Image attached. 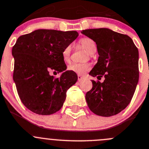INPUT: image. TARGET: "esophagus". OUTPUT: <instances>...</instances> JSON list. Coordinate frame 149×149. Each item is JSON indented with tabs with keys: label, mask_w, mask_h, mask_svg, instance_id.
Segmentation results:
<instances>
[{
	"label": "esophagus",
	"mask_w": 149,
	"mask_h": 149,
	"mask_svg": "<svg viewBox=\"0 0 149 149\" xmlns=\"http://www.w3.org/2000/svg\"><path fill=\"white\" fill-rule=\"evenodd\" d=\"M83 79H84V77H83L82 76H81V75H78V80H79V81H81Z\"/></svg>",
	"instance_id": "34e87169"
}]
</instances>
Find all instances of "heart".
<instances>
[{
    "mask_svg": "<svg viewBox=\"0 0 149 149\" xmlns=\"http://www.w3.org/2000/svg\"><path fill=\"white\" fill-rule=\"evenodd\" d=\"M79 45L85 49L90 54H93L96 51V44L93 40L89 37H84L79 41ZM62 59L65 62H70L71 56V46L68 45L63 49L62 53ZM91 66L88 63H72L68 67V70L79 75H83L88 71Z\"/></svg>",
    "mask_w": 149,
    "mask_h": 149,
    "instance_id": "b5f03b06",
    "label": "heart"
}]
</instances>
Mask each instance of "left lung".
Masks as SVG:
<instances>
[{
	"label": "left lung",
	"instance_id": "obj_1",
	"mask_svg": "<svg viewBox=\"0 0 149 149\" xmlns=\"http://www.w3.org/2000/svg\"><path fill=\"white\" fill-rule=\"evenodd\" d=\"M81 33L95 42L99 55L89 74L105 78L102 83L92 80L93 87L85 95L87 105L99 116L117 115L129 105L138 83V49L131 37L110 29H86Z\"/></svg>",
	"mask_w": 149,
	"mask_h": 149
}]
</instances>
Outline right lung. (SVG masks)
<instances>
[{"instance_id":"add662e5","label":"right lung","mask_w":149,"mask_h":149,"mask_svg":"<svg viewBox=\"0 0 149 149\" xmlns=\"http://www.w3.org/2000/svg\"><path fill=\"white\" fill-rule=\"evenodd\" d=\"M76 31L38 29L20 36L12 48L13 79L22 103L36 114L48 115L62 108L67 90L76 82V73L67 68L64 48L76 39ZM51 70L63 73L51 76Z\"/></svg>"}]
</instances>
